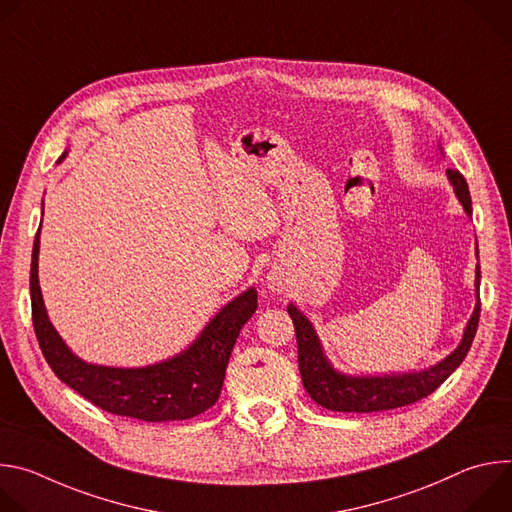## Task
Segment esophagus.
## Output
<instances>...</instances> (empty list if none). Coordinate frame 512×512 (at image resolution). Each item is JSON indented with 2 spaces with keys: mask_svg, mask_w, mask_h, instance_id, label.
<instances>
[{
  "mask_svg": "<svg viewBox=\"0 0 512 512\" xmlns=\"http://www.w3.org/2000/svg\"><path fill=\"white\" fill-rule=\"evenodd\" d=\"M267 279H269V287H271V289H277V291H279L281 279H279V277H275V275H271V277H267Z\"/></svg>",
  "mask_w": 512,
  "mask_h": 512,
  "instance_id": "1",
  "label": "esophagus"
}]
</instances>
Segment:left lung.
I'll use <instances>...</instances> for the list:
<instances>
[{
  "mask_svg": "<svg viewBox=\"0 0 512 512\" xmlns=\"http://www.w3.org/2000/svg\"><path fill=\"white\" fill-rule=\"evenodd\" d=\"M442 150V148H440ZM456 198L464 206L466 214L472 216V198L464 176L456 170L446 172ZM478 257V245H476ZM476 306L464 328L462 340L454 352L444 360L423 371L413 373H391V375H346L332 367L324 346L304 312L298 306L287 304V314L294 320L298 338V362L300 375L308 395L322 407L342 413H373L411 405L440 387L466 358L472 340L476 336L480 320V265H476Z\"/></svg>",
  "mask_w": 512,
  "mask_h": 512,
  "instance_id": "1",
  "label": "left lung"
}]
</instances>
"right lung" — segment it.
Here are the masks:
<instances>
[{
	"instance_id": "add662e5",
	"label": "right lung",
	"mask_w": 512,
	"mask_h": 512,
	"mask_svg": "<svg viewBox=\"0 0 512 512\" xmlns=\"http://www.w3.org/2000/svg\"><path fill=\"white\" fill-rule=\"evenodd\" d=\"M38 253L40 229L34 239L30 269L32 322L42 354L62 383L103 411L152 423L190 419L216 403L239 332L257 310L255 287L225 304L196 340L172 358L148 367H105L77 356L52 326L38 281Z\"/></svg>"
}]
</instances>
